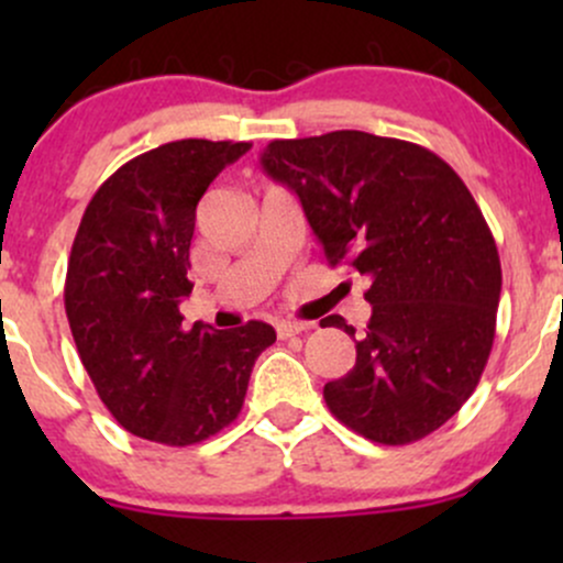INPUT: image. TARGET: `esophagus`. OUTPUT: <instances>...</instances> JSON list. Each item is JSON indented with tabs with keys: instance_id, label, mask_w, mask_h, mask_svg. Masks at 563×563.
<instances>
[{
	"instance_id": "34e87169",
	"label": "esophagus",
	"mask_w": 563,
	"mask_h": 563,
	"mask_svg": "<svg viewBox=\"0 0 563 563\" xmlns=\"http://www.w3.org/2000/svg\"><path fill=\"white\" fill-rule=\"evenodd\" d=\"M312 328V322H301V320H280L275 325V331L280 339H290V335L301 333V331H309Z\"/></svg>"
}]
</instances>
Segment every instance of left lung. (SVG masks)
Instances as JSON below:
<instances>
[{"label":"left lung","mask_w":563,"mask_h":563,"mask_svg":"<svg viewBox=\"0 0 563 563\" xmlns=\"http://www.w3.org/2000/svg\"><path fill=\"white\" fill-rule=\"evenodd\" d=\"M262 166L301 200L331 267L371 286L357 363L322 397L341 423L378 444L429 437L474 394L495 341L500 256L463 179L416 142L341 129L273 140Z\"/></svg>","instance_id":"1"}]
</instances>
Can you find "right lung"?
<instances>
[{"instance_id": "add662e5", "label": "right lung", "mask_w": 563, "mask_h": 563, "mask_svg": "<svg viewBox=\"0 0 563 563\" xmlns=\"http://www.w3.org/2000/svg\"><path fill=\"white\" fill-rule=\"evenodd\" d=\"M249 147L177 140L126 161L97 187L70 249L66 314L97 397L129 434L166 448L235 421L256 357L275 344L267 322L185 331L179 314L198 200Z\"/></svg>"}]
</instances>
